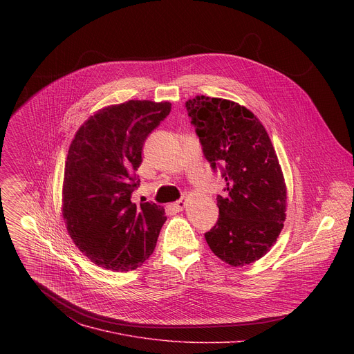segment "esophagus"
Returning <instances> with one entry per match:
<instances>
[{"label":"esophagus","mask_w":354,"mask_h":354,"mask_svg":"<svg viewBox=\"0 0 354 354\" xmlns=\"http://www.w3.org/2000/svg\"><path fill=\"white\" fill-rule=\"evenodd\" d=\"M185 205H187V201H184V199H180V201H177V202L171 204V207H173L176 211H183V209L185 208Z\"/></svg>","instance_id":"obj_1"}]
</instances>
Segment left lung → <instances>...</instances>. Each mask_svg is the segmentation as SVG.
<instances>
[{
    "label": "left lung",
    "instance_id": "left-lung-1",
    "mask_svg": "<svg viewBox=\"0 0 354 354\" xmlns=\"http://www.w3.org/2000/svg\"><path fill=\"white\" fill-rule=\"evenodd\" d=\"M203 153L226 181L216 196L219 218L204 234L222 261L243 267L275 244L286 219V184L271 139L259 118L237 102L198 95L185 102Z\"/></svg>",
    "mask_w": 354,
    "mask_h": 354
}]
</instances>
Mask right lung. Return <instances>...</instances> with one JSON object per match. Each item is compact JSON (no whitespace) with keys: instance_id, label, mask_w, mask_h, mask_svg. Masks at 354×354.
I'll list each match as a JSON object with an SVG mask.
<instances>
[{"instance_id":"obj_1","label":"right lung","mask_w":354,"mask_h":354,"mask_svg":"<svg viewBox=\"0 0 354 354\" xmlns=\"http://www.w3.org/2000/svg\"><path fill=\"white\" fill-rule=\"evenodd\" d=\"M170 102L127 101L95 111L76 132L65 160L62 218L80 252L111 271L140 267L166 221L155 203L131 202L147 136Z\"/></svg>"}]
</instances>
